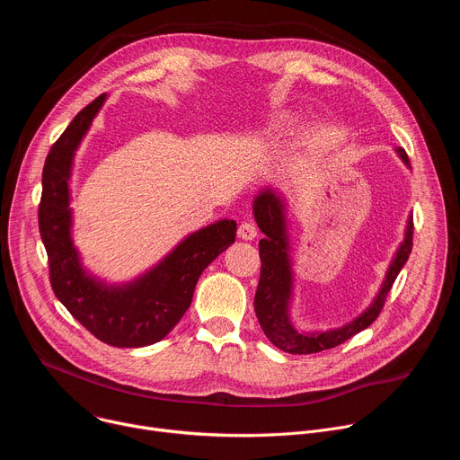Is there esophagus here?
I'll return each instance as SVG.
<instances>
[{
  "mask_svg": "<svg viewBox=\"0 0 460 460\" xmlns=\"http://www.w3.org/2000/svg\"><path fill=\"white\" fill-rule=\"evenodd\" d=\"M238 236H240L242 240H252V238H256V226H254V222H251V220L242 222L240 227H238Z\"/></svg>",
  "mask_w": 460,
  "mask_h": 460,
  "instance_id": "34e87169",
  "label": "esophagus"
}]
</instances>
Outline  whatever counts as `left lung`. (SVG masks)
Wrapping results in <instances>:
<instances>
[{
	"label": "left lung",
	"mask_w": 460,
	"mask_h": 460,
	"mask_svg": "<svg viewBox=\"0 0 460 460\" xmlns=\"http://www.w3.org/2000/svg\"><path fill=\"white\" fill-rule=\"evenodd\" d=\"M399 155L404 160V164L410 165L406 151L399 147ZM252 209L260 231L266 234V238H261L258 243L261 268L254 295V311L261 325V332L266 333V337L279 349L291 355H309L323 349H332L349 341L376 320L385 304V296L393 288V282H395L397 275L401 273V270L410 258L413 247V218H410L408 222L406 238L399 247L393 264L389 266L385 282L371 307L351 323L341 327V330L325 332L318 335H302L293 330V325L289 323L288 318V300L291 293V266L288 256L282 202L273 190L266 189L256 196Z\"/></svg>",
	"instance_id": "obj_1"
}]
</instances>
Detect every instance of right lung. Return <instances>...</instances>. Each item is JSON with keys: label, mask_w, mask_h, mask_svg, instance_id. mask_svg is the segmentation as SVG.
Segmentation results:
<instances>
[{"label": "right lung", "mask_w": 460, "mask_h": 460, "mask_svg": "<svg viewBox=\"0 0 460 460\" xmlns=\"http://www.w3.org/2000/svg\"><path fill=\"white\" fill-rule=\"evenodd\" d=\"M103 100L105 94L84 107L52 144L43 165L38 224L58 300L103 344L142 348L162 341L178 323L202 271L234 242L236 222L222 220L190 234L135 284L107 288L87 277L71 240L67 180L75 151Z\"/></svg>", "instance_id": "right-lung-1"}]
</instances>
